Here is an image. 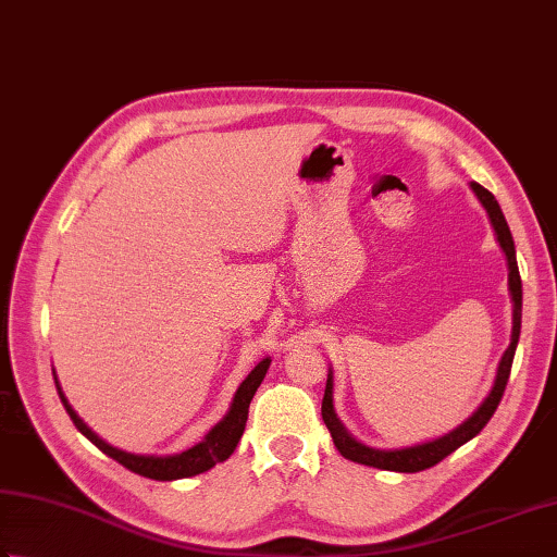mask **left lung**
I'll return each mask as SVG.
<instances>
[{"label":"left lung","mask_w":557,"mask_h":557,"mask_svg":"<svg viewBox=\"0 0 557 557\" xmlns=\"http://www.w3.org/2000/svg\"><path fill=\"white\" fill-rule=\"evenodd\" d=\"M471 190L475 193L478 202L485 207L487 220L495 228L497 244L503 248V253L507 258V270H509V297H511V341L509 347L505 350L503 359L497 364V376L495 384L490 388V394L485 400L478 406L473 416H468L459 428H454L451 432L442 434L437 440L422 442L416 446H403V449H376V446H367L359 440H355L350 432L345 430V424L341 418L335 416L333 408V369L329 367V381H325V396H323V406H321V416L325 428H329L335 449L341 451L345 459H350L355 463H364L372 468H381V471H396V473H418L424 471V468L437 466L442 459H446L451 451L459 449L466 442H471L475 434H481V430L493 418V412L497 410L499 400H503L505 386L509 381L511 372V362H515V352H517V343H519V333H521V277H519V265H517V250H515V238H511V232L507 226V220L499 205L495 200V195L485 190L483 185L471 183Z\"/></svg>","instance_id":"obj_1"}]
</instances>
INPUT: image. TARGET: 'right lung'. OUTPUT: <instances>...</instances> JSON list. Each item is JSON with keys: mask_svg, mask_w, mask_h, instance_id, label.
<instances>
[{"mask_svg": "<svg viewBox=\"0 0 557 557\" xmlns=\"http://www.w3.org/2000/svg\"><path fill=\"white\" fill-rule=\"evenodd\" d=\"M270 362H272V359L265 357V359H260V362L253 369H250V374L242 381V386L236 388L234 400H232V406H228L226 416L220 422H216L210 432L205 434L202 442H198L195 446H190V449H185L181 454H169V456L129 454V451L117 449V446H113V444L103 442L89 428V424H86L79 416H76V410L70 406L67 396L62 394L60 381H58V376H54V369H52V376H54V386H58L62 406H64V410L70 412L74 428L79 430L91 444H96L106 456H111V459H115L117 463H123L127 471L151 478V481H178V478H193V475H200L205 471H210V468L226 461L228 456L234 454L236 444H238V440H242V434L246 430L248 406L256 396L260 381L265 379Z\"/></svg>", "mask_w": 557, "mask_h": 557, "instance_id": "1", "label": "right lung"}]
</instances>
